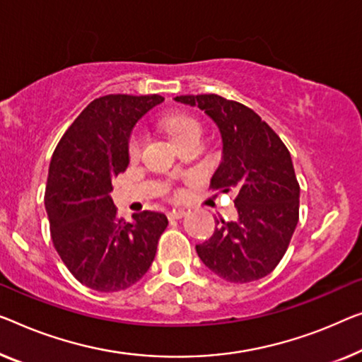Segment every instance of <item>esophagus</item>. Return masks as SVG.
<instances>
[{"label":"esophagus","instance_id":"esophagus-1","mask_svg":"<svg viewBox=\"0 0 362 362\" xmlns=\"http://www.w3.org/2000/svg\"><path fill=\"white\" fill-rule=\"evenodd\" d=\"M185 214H187V209H183V208L170 209V211H167V218H169L170 221H174V219L183 218V216H185Z\"/></svg>","mask_w":362,"mask_h":362}]
</instances>
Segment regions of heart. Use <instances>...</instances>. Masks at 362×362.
<instances>
[{
	"mask_svg": "<svg viewBox=\"0 0 362 362\" xmlns=\"http://www.w3.org/2000/svg\"><path fill=\"white\" fill-rule=\"evenodd\" d=\"M163 127L165 133L169 134V138L174 141V144L180 143L182 139L188 136H193V134H202V125L197 118L192 115H185V113H175V115L167 117ZM143 148V133L136 129V132L132 133V136L128 139V158L129 159H138L139 154H141Z\"/></svg>",
	"mask_w": 362,
	"mask_h": 362,
	"instance_id": "heart-1",
	"label": "heart"
}]
</instances>
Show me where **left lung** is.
I'll return each mask as SVG.
<instances>
[{"instance_id": "8db88e82", "label": "left lung", "mask_w": 362, "mask_h": 362, "mask_svg": "<svg viewBox=\"0 0 362 362\" xmlns=\"http://www.w3.org/2000/svg\"><path fill=\"white\" fill-rule=\"evenodd\" d=\"M219 127L223 163L213 190L237 192L234 221H216L213 235L197 245L202 262L230 283H250L278 267L299 221V182L291 154L274 129L240 102L218 94L177 95Z\"/></svg>"}]
</instances>
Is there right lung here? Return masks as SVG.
<instances>
[{
    "instance_id": "obj_1",
    "label": "right lung",
    "mask_w": 362,
    "mask_h": 362,
    "mask_svg": "<svg viewBox=\"0 0 362 362\" xmlns=\"http://www.w3.org/2000/svg\"><path fill=\"white\" fill-rule=\"evenodd\" d=\"M163 95L110 94L94 99L53 151L45 209L55 250L69 273L100 293L139 281L153 263L165 214L143 211L120 219L110 198L112 179L128 167V138Z\"/></svg>"
}]
</instances>
